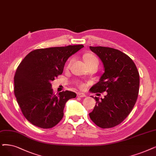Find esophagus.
<instances>
[{
	"mask_svg": "<svg viewBox=\"0 0 156 156\" xmlns=\"http://www.w3.org/2000/svg\"><path fill=\"white\" fill-rule=\"evenodd\" d=\"M77 97H86V95L83 93H77Z\"/></svg>",
	"mask_w": 156,
	"mask_h": 156,
	"instance_id": "1",
	"label": "esophagus"
}]
</instances>
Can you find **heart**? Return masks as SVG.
Masks as SVG:
<instances>
[{
	"label": "heart",
	"instance_id": "obj_1",
	"mask_svg": "<svg viewBox=\"0 0 156 156\" xmlns=\"http://www.w3.org/2000/svg\"><path fill=\"white\" fill-rule=\"evenodd\" d=\"M84 60L87 65H89L93 63H98V60L96 58L95 56L91 54H87L84 56ZM77 84L80 87V88H84L85 87V85L83 83H77Z\"/></svg>",
	"mask_w": 156,
	"mask_h": 156
}]
</instances>
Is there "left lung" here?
Instances as JSON below:
<instances>
[{
  "label": "left lung",
  "instance_id": "1",
  "mask_svg": "<svg viewBox=\"0 0 156 156\" xmlns=\"http://www.w3.org/2000/svg\"><path fill=\"white\" fill-rule=\"evenodd\" d=\"M103 64L104 72L91 93L107 92L104 98H93L96 105L91 120L103 129L120 124L131 112L138 96L140 75L133 61L127 55L110 47H90Z\"/></svg>",
  "mask_w": 156,
  "mask_h": 156
}]
</instances>
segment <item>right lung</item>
<instances>
[{"label":"right lung","mask_w":156,"mask_h":156,"mask_svg":"<svg viewBox=\"0 0 156 156\" xmlns=\"http://www.w3.org/2000/svg\"><path fill=\"white\" fill-rule=\"evenodd\" d=\"M83 47L78 45L36 49L18 66L15 95L23 116L33 125L52 128L63 118L66 102L77 95L70 91L54 94L51 82L63 73L67 59Z\"/></svg>","instance_id":"add662e5"}]
</instances>
